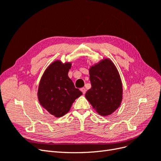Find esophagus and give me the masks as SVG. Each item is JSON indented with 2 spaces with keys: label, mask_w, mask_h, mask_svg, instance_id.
Instances as JSON below:
<instances>
[{
  "label": "esophagus",
  "mask_w": 161,
  "mask_h": 161,
  "mask_svg": "<svg viewBox=\"0 0 161 161\" xmlns=\"http://www.w3.org/2000/svg\"><path fill=\"white\" fill-rule=\"evenodd\" d=\"M80 91L82 92V93H83V94H85V92H86V89H85V88H84V87H82V88H81V89H80Z\"/></svg>",
  "instance_id": "obj_1"
}]
</instances>
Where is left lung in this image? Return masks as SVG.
<instances>
[{
    "label": "left lung",
    "mask_w": 161,
    "mask_h": 161,
    "mask_svg": "<svg viewBox=\"0 0 161 161\" xmlns=\"http://www.w3.org/2000/svg\"><path fill=\"white\" fill-rule=\"evenodd\" d=\"M91 88L85 97L101 115H110L119 106L122 99V85L115 66L105 59L89 70Z\"/></svg>",
    "instance_id": "obj_1"
}]
</instances>
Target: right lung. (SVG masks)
Segmentation results:
<instances>
[{
	"mask_svg": "<svg viewBox=\"0 0 161 161\" xmlns=\"http://www.w3.org/2000/svg\"><path fill=\"white\" fill-rule=\"evenodd\" d=\"M70 66V63L53 62L45 71L39 86L40 104L57 118L68 113L73 102L82 95L68 76Z\"/></svg>",
	"mask_w": 161,
	"mask_h": 161,
	"instance_id": "1",
	"label": "right lung"
}]
</instances>
